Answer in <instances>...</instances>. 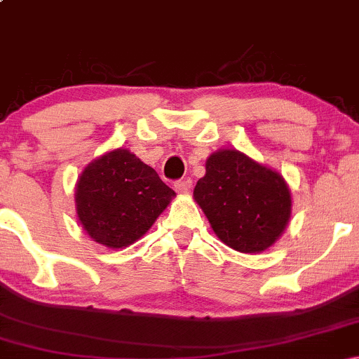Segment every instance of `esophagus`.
<instances>
[{"mask_svg": "<svg viewBox=\"0 0 359 359\" xmlns=\"http://www.w3.org/2000/svg\"><path fill=\"white\" fill-rule=\"evenodd\" d=\"M175 191L179 194H187L189 191H191L192 187V180L191 179H184V180H177V182L174 184Z\"/></svg>", "mask_w": 359, "mask_h": 359, "instance_id": "obj_1", "label": "esophagus"}]
</instances>
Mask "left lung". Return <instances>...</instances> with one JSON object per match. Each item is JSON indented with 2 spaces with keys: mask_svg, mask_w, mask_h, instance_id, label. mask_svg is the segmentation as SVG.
<instances>
[{
  "mask_svg": "<svg viewBox=\"0 0 359 359\" xmlns=\"http://www.w3.org/2000/svg\"><path fill=\"white\" fill-rule=\"evenodd\" d=\"M194 199L216 236L241 253L270 248L282 236L292 212L290 191L283 177L238 150L209 155Z\"/></svg>",
  "mask_w": 359,
  "mask_h": 359,
  "instance_id": "left-lung-1",
  "label": "left lung"
}]
</instances>
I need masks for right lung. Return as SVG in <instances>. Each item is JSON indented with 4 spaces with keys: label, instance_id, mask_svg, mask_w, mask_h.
Wrapping results in <instances>:
<instances>
[{
    "label": "right lung",
    "instance_id": "add662e5",
    "mask_svg": "<svg viewBox=\"0 0 359 359\" xmlns=\"http://www.w3.org/2000/svg\"><path fill=\"white\" fill-rule=\"evenodd\" d=\"M174 197L154 168L126 148H116L82 170L76 211L94 241L118 250L140 240Z\"/></svg>",
    "mask_w": 359,
    "mask_h": 359
}]
</instances>
